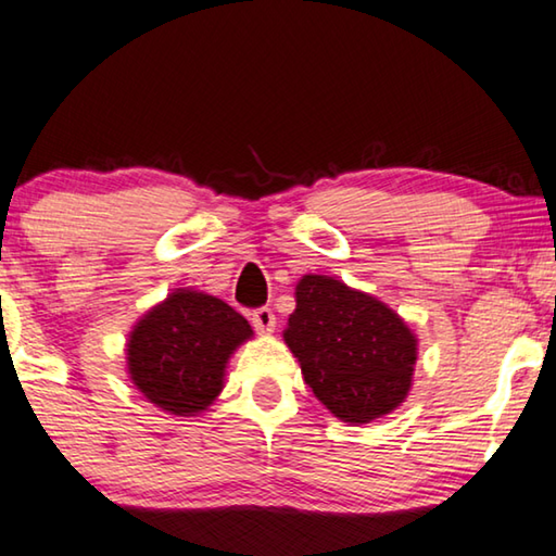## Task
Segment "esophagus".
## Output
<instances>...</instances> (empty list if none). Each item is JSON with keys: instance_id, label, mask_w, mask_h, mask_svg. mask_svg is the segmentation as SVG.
Listing matches in <instances>:
<instances>
[{"instance_id": "esophagus-1", "label": "esophagus", "mask_w": 556, "mask_h": 556, "mask_svg": "<svg viewBox=\"0 0 556 556\" xmlns=\"http://www.w3.org/2000/svg\"><path fill=\"white\" fill-rule=\"evenodd\" d=\"M252 326H255L257 333H269V331H275L277 316H275V312H271L269 306L255 308V312H252Z\"/></svg>"}]
</instances>
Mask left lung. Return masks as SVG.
Here are the masks:
<instances>
[{"instance_id": "left-lung-1", "label": "left lung", "mask_w": 556, "mask_h": 556, "mask_svg": "<svg viewBox=\"0 0 556 556\" xmlns=\"http://www.w3.org/2000/svg\"><path fill=\"white\" fill-rule=\"evenodd\" d=\"M285 341L308 388L343 421L365 425L407 397L417 338L382 301L343 281H299Z\"/></svg>"}]
</instances>
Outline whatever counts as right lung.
Returning a JSON list of instances; mask_svg holds the SVG:
<instances>
[{"instance_id": "right-lung-1", "label": "right lung", "mask_w": 556, "mask_h": 556, "mask_svg": "<svg viewBox=\"0 0 556 556\" xmlns=\"http://www.w3.org/2000/svg\"><path fill=\"white\" fill-rule=\"evenodd\" d=\"M250 336L244 316L225 301L178 289L131 331L127 343L131 382L162 409L193 417L218 397L225 363Z\"/></svg>"}]
</instances>
